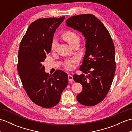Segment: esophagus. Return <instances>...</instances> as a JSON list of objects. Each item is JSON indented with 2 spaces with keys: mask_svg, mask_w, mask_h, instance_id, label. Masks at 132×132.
I'll return each instance as SVG.
<instances>
[{
  "mask_svg": "<svg viewBox=\"0 0 132 132\" xmlns=\"http://www.w3.org/2000/svg\"><path fill=\"white\" fill-rule=\"evenodd\" d=\"M68 79H69V82H72V81L74 80L73 77H72V75H71L70 74L68 75Z\"/></svg>",
  "mask_w": 132,
  "mask_h": 132,
  "instance_id": "obj_1",
  "label": "esophagus"
}]
</instances>
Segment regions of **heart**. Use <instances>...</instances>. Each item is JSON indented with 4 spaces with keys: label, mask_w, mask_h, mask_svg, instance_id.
<instances>
[{
    "label": "heart",
    "mask_w": 132,
    "mask_h": 132,
    "mask_svg": "<svg viewBox=\"0 0 132 132\" xmlns=\"http://www.w3.org/2000/svg\"><path fill=\"white\" fill-rule=\"evenodd\" d=\"M62 38L64 40H65L67 43L69 44L70 45L72 46L73 45L76 43L77 42H79V37L76 34L75 32L71 31L70 30H67L64 31L62 33ZM57 47V42L56 41L54 40L52 43L51 45V50L52 51H54ZM75 61V60L72 59L71 60L67 61L65 63V68L68 69H71L72 68V63H73Z\"/></svg>",
    "instance_id": "heart-1"
}]
</instances>
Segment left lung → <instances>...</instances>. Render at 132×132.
Returning a JSON list of instances; mask_svg holds the SVG:
<instances>
[{
  "label": "left lung",
  "mask_w": 132,
  "mask_h": 132,
  "mask_svg": "<svg viewBox=\"0 0 132 132\" xmlns=\"http://www.w3.org/2000/svg\"><path fill=\"white\" fill-rule=\"evenodd\" d=\"M66 26L82 33L86 52L80 70L85 74L73 75L83 90L77 96L81 104L94 106L104 99L116 71L115 48L108 30L96 16L84 14L66 20Z\"/></svg>",
  "instance_id": "1"
}]
</instances>
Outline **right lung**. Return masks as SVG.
I'll list each match as a JSON object with an SVG mask.
<instances>
[{"instance_id": "add662e5", "label": "right lung", "mask_w": 132, "mask_h": 132, "mask_svg": "<svg viewBox=\"0 0 132 132\" xmlns=\"http://www.w3.org/2000/svg\"><path fill=\"white\" fill-rule=\"evenodd\" d=\"M64 18L36 20L30 24L19 46L18 71L23 87L32 102L44 108L57 105L68 83L66 72L58 70L50 75L42 64Z\"/></svg>"}]
</instances>
